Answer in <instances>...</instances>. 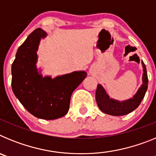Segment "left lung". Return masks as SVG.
Returning <instances> with one entry per match:
<instances>
[{"instance_id": "left-lung-1", "label": "left lung", "mask_w": 156, "mask_h": 156, "mask_svg": "<svg viewBox=\"0 0 156 156\" xmlns=\"http://www.w3.org/2000/svg\"><path fill=\"white\" fill-rule=\"evenodd\" d=\"M143 67V76H142V84L140 87L137 93L133 95L132 98L128 100L119 101L118 100H115L108 96L106 93L103 87L101 84H98L96 90L95 98L97 101L98 106L102 112L108 115L119 116V115H124L129 113L135 110L140 104L142 99L145 95L147 89H148V75H147V70L146 66L143 61L141 62Z\"/></svg>"}]
</instances>
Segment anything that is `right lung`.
<instances>
[{
  "label": "right lung",
  "instance_id": "add662e5",
  "mask_svg": "<svg viewBox=\"0 0 156 156\" xmlns=\"http://www.w3.org/2000/svg\"><path fill=\"white\" fill-rule=\"evenodd\" d=\"M46 36V32L36 29L19 48L12 66V87L30 113L51 120L67 114L72 94L87 74L85 71H75L55 78L43 76L36 66L37 51L41 38Z\"/></svg>",
  "mask_w": 156,
  "mask_h": 156
}]
</instances>
